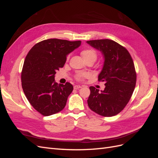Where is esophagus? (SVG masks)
<instances>
[{"instance_id": "obj_1", "label": "esophagus", "mask_w": 158, "mask_h": 158, "mask_svg": "<svg viewBox=\"0 0 158 158\" xmlns=\"http://www.w3.org/2000/svg\"><path fill=\"white\" fill-rule=\"evenodd\" d=\"M81 88H82V86H80V85H75L74 86V89H78Z\"/></svg>"}]
</instances>
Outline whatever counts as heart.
Wrapping results in <instances>:
<instances>
[{
  "mask_svg": "<svg viewBox=\"0 0 158 158\" xmlns=\"http://www.w3.org/2000/svg\"><path fill=\"white\" fill-rule=\"evenodd\" d=\"M80 55L82 56L84 60L88 63V62H92L94 63V62L97 60L98 58V53L94 49L92 48H85L80 51ZM70 58V55H67L66 56V60L68 61ZM88 74L85 73H78L75 76V78L78 81H82L85 78H86Z\"/></svg>",
  "mask_w": 158,
  "mask_h": 158,
  "instance_id": "b5f03b06",
  "label": "heart"
}]
</instances>
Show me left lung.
I'll list each match as a JSON object with an SVG mask.
<instances>
[{"mask_svg":"<svg viewBox=\"0 0 158 158\" xmlns=\"http://www.w3.org/2000/svg\"><path fill=\"white\" fill-rule=\"evenodd\" d=\"M88 44L102 52L105 62L98 76L105 83L103 91L90 86L88 99L89 109L103 117H112L126 107L135 89L136 73L127 49L111 40L88 41Z\"/></svg>","mask_w":158,"mask_h":158,"instance_id":"obj_1","label":"left lung"}]
</instances>
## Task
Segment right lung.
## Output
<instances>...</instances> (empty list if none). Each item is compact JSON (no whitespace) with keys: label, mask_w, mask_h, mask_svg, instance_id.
<instances>
[{"label":"right lung","mask_w":158,"mask_h":158,"mask_svg":"<svg viewBox=\"0 0 158 158\" xmlns=\"http://www.w3.org/2000/svg\"><path fill=\"white\" fill-rule=\"evenodd\" d=\"M81 41L49 39L37 43L28 52L21 74L22 86L28 102L44 116L60 112L73 90L69 82L57 84L55 75L63 68L66 55Z\"/></svg>","instance_id":"add662e5"}]
</instances>
